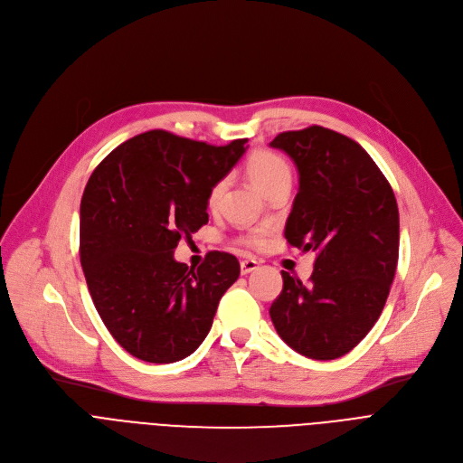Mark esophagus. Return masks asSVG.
<instances>
[{
    "label": "esophagus",
    "instance_id": "34e87169",
    "mask_svg": "<svg viewBox=\"0 0 463 463\" xmlns=\"http://www.w3.org/2000/svg\"><path fill=\"white\" fill-rule=\"evenodd\" d=\"M254 269H258V261H256V260H252V258L243 260V261L240 263V271H241V275H249V273H252Z\"/></svg>",
    "mask_w": 463,
    "mask_h": 463
}]
</instances>
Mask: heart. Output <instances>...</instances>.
Here are the masks:
<instances>
[{"label": "heart", "instance_id": "b5f03b06", "mask_svg": "<svg viewBox=\"0 0 463 463\" xmlns=\"http://www.w3.org/2000/svg\"><path fill=\"white\" fill-rule=\"evenodd\" d=\"M245 168H247L249 179L263 194H266L273 184L291 177L288 163L280 156H277V154H273L269 150H260V152L252 154L249 157ZM223 194H225V181H216L209 188V192H207V207L211 211H218V207L222 205ZM263 238H266V231L258 229V231H252L250 234H247L245 243L258 247V245L263 243Z\"/></svg>", "mask_w": 463, "mask_h": 463}]
</instances>
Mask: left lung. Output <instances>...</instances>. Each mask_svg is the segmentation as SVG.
<instances>
[{
  "label": "left lung",
  "mask_w": 463,
  "mask_h": 463,
  "mask_svg": "<svg viewBox=\"0 0 463 463\" xmlns=\"http://www.w3.org/2000/svg\"><path fill=\"white\" fill-rule=\"evenodd\" d=\"M271 146L300 175L286 240L317 260L309 284L282 271L269 315L295 352L337 359L366 337L384 307L400 256L398 203L366 150L334 129L284 131Z\"/></svg>",
  "instance_id": "obj_1"
}]
</instances>
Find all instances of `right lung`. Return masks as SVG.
I'll return each mask as SVG.
<instances>
[{
    "label": "right lung",
    "mask_w": 463,
    "mask_h": 463,
    "mask_svg": "<svg viewBox=\"0 0 463 463\" xmlns=\"http://www.w3.org/2000/svg\"><path fill=\"white\" fill-rule=\"evenodd\" d=\"M247 139L213 146L152 129L93 170L80 202V263L113 339L134 357L166 364L211 332L240 261L213 250L197 269L174 260L181 236L207 222V192L243 156Z\"/></svg>",
    "instance_id": "1"
}]
</instances>
